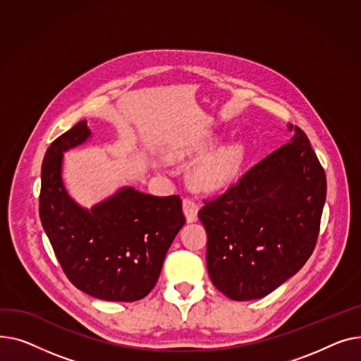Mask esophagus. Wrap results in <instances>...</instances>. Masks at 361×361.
<instances>
[{
  "instance_id": "34e87169",
  "label": "esophagus",
  "mask_w": 361,
  "mask_h": 361,
  "mask_svg": "<svg viewBox=\"0 0 361 361\" xmlns=\"http://www.w3.org/2000/svg\"><path fill=\"white\" fill-rule=\"evenodd\" d=\"M182 207H183V213H185V217H186V221L188 223H194L198 220V204L189 198H185L183 202H182Z\"/></svg>"
}]
</instances>
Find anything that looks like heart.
<instances>
[{
	"instance_id": "obj_1",
	"label": "heart",
	"mask_w": 361,
	"mask_h": 361,
	"mask_svg": "<svg viewBox=\"0 0 361 361\" xmlns=\"http://www.w3.org/2000/svg\"><path fill=\"white\" fill-rule=\"evenodd\" d=\"M201 150H204V147H201ZM243 154L245 148L240 142L227 144L208 153L194 167L195 182L208 189L224 186L235 176Z\"/></svg>"
}]
</instances>
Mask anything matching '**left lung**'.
Here are the masks:
<instances>
[{
  "instance_id": "8db88e82",
  "label": "left lung",
  "mask_w": 361,
  "mask_h": 361,
  "mask_svg": "<svg viewBox=\"0 0 361 361\" xmlns=\"http://www.w3.org/2000/svg\"><path fill=\"white\" fill-rule=\"evenodd\" d=\"M291 140L205 201L207 268L231 300L265 298L298 272L314 249L326 198V176L306 134Z\"/></svg>"
}]
</instances>
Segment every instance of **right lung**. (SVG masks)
I'll use <instances>...</instances> for the list:
<instances>
[{
	"label": "right lung",
	"instance_id": "add662e5",
	"mask_svg": "<svg viewBox=\"0 0 361 361\" xmlns=\"http://www.w3.org/2000/svg\"><path fill=\"white\" fill-rule=\"evenodd\" d=\"M90 137L87 121H80L49 145L42 163L40 221L78 290L100 300L135 302L156 286L166 253L185 224L182 201L123 186L90 209L78 205L63 186L62 159Z\"/></svg>",
	"mask_w": 361,
	"mask_h": 361
}]
</instances>
